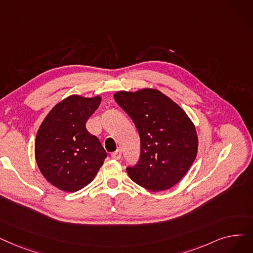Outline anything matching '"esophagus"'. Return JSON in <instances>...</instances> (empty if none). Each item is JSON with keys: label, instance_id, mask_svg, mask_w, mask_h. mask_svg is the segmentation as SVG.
I'll return each instance as SVG.
<instances>
[{"label": "esophagus", "instance_id": "34e87169", "mask_svg": "<svg viewBox=\"0 0 253 253\" xmlns=\"http://www.w3.org/2000/svg\"><path fill=\"white\" fill-rule=\"evenodd\" d=\"M112 157H113L114 159H116V160L120 159L121 157H122V151H121L120 149H118L117 151L113 152V153H112Z\"/></svg>", "mask_w": 253, "mask_h": 253}]
</instances>
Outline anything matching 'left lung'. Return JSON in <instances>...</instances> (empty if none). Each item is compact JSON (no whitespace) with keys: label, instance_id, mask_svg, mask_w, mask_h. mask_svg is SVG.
<instances>
[{"label":"left lung","instance_id":"obj_1","mask_svg":"<svg viewBox=\"0 0 253 253\" xmlns=\"http://www.w3.org/2000/svg\"><path fill=\"white\" fill-rule=\"evenodd\" d=\"M116 102L132 119L140 138V156L126 168L133 182L150 191L177 184L197 153L193 123L183 109L158 90L117 92Z\"/></svg>","mask_w":253,"mask_h":253}]
</instances>
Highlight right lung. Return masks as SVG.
I'll list each match as a JSON object with an SVG mask.
<instances>
[{"label":"right lung","mask_w":253,"mask_h":253,"mask_svg":"<svg viewBox=\"0 0 253 253\" xmlns=\"http://www.w3.org/2000/svg\"><path fill=\"white\" fill-rule=\"evenodd\" d=\"M100 102L99 96H69L51 109L38 130V168L43 177L61 190L74 192L84 188L107 156L100 140L85 128Z\"/></svg>","instance_id":"obj_1"}]
</instances>
